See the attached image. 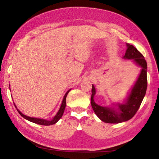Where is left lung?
<instances>
[{"label": "left lung", "mask_w": 159, "mask_h": 159, "mask_svg": "<svg viewBox=\"0 0 159 159\" xmlns=\"http://www.w3.org/2000/svg\"><path fill=\"white\" fill-rule=\"evenodd\" d=\"M127 49L124 58L134 59L139 66L142 67L140 75L125 104L119 105V111L112 108L103 107L95 103L94 95L95 89L92 86L91 106L98 117L104 122L110 124L121 123L132 119L138 111L141 105L147 90V63L143 54L138 51L132 45L127 44Z\"/></svg>", "instance_id": "obj_1"}]
</instances>
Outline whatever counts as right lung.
Wrapping results in <instances>:
<instances>
[{
  "mask_svg": "<svg viewBox=\"0 0 159 159\" xmlns=\"http://www.w3.org/2000/svg\"><path fill=\"white\" fill-rule=\"evenodd\" d=\"M69 92V90L67 92L66 94H65L64 97V99H63V101H62V103H61V108L59 111H58V112L57 113V114L55 116H54V118L52 119L51 121H48V120H45V119H37V118H32V117H30V116H25V115H24L23 114H21V113L17 109L18 111V112L19 113V114L21 115V116L24 117V118L27 119L28 121H32V122L33 123H35V124H38V125H45V126H48V125H54V124L57 122V121L59 120V119L61 118L63 114H64V109L65 108H66V95L68 94V93Z\"/></svg>",
  "mask_w": 159,
  "mask_h": 159,
  "instance_id": "add662e5",
  "label": "right lung"
}]
</instances>
